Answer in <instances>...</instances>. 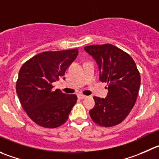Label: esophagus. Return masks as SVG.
<instances>
[{
    "mask_svg": "<svg viewBox=\"0 0 159 159\" xmlns=\"http://www.w3.org/2000/svg\"><path fill=\"white\" fill-rule=\"evenodd\" d=\"M87 98V96H85V95H83V94H79L78 95V98H80V99H84V98Z\"/></svg>",
    "mask_w": 159,
    "mask_h": 159,
    "instance_id": "esophagus-1",
    "label": "esophagus"
}]
</instances>
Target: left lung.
Wrapping results in <instances>:
<instances>
[{"instance_id":"8db88e82","label":"left lung","mask_w":159,"mask_h":159,"mask_svg":"<svg viewBox=\"0 0 159 159\" xmlns=\"http://www.w3.org/2000/svg\"><path fill=\"white\" fill-rule=\"evenodd\" d=\"M95 60L99 80L107 83L106 98L93 97L95 105L90 110L92 120L100 126H116L126 119L135 105L140 85V75L127 53L111 44L84 47Z\"/></svg>"}]
</instances>
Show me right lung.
<instances>
[{"mask_svg":"<svg viewBox=\"0 0 159 159\" xmlns=\"http://www.w3.org/2000/svg\"><path fill=\"white\" fill-rule=\"evenodd\" d=\"M77 55L78 49L46 51L33 56L21 67L16 93L24 111L39 126L58 127L69 118L76 95L53 90L52 84L65 75Z\"/></svg>","mask_w":159,"mask_h":159,"instance_id":"1","label":"right lung"}]
</instances>
